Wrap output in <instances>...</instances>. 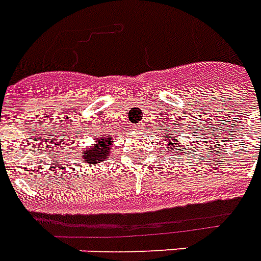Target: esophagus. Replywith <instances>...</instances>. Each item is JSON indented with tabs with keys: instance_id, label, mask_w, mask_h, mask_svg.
Segmentation results:
<instances>
[{
	"instance_id": "34e87169",
	"label": "esophagus",
	"mask_w": 261,
	"mask_h": 261,
	"mask_svg": "<svg viewBox=\"0 0 261 261\" xmlns=\"http://www.w3.org/2000/svg\"><path fill=\"white\" fill-rule=\"evenodd\" d=\"M132 128H133V130H140V129L143 128V125H141V124H136V125H133Z\"/></svg>"
}]
</instances>
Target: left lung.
<instances>
[{
    "label": "left lung",
    "mask_w": 261,
    "mask_h": 261,
    "mask_svg": "<svg viewBox=\"0 0 261 261\" xmlns=\"http://www.w3.org/2000/svg\"><path fill=\"white\" fill-rule=\"evenodd\" d=\"M178 136H179V133H176V136L175 137H171L168 133H163V137H166V139H164V141L167 143L166 148L167 149H170L171 155H172V149L175 151V153H176V151H178L176 148H178L179 144H180V141H178ZM183 151H185V148H183Z\"/></svg>",
    "instance_id": "1"
}]
</instances>
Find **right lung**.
Masks as SVG:
<instances>
[{
    "label": "right lung",
    "instance_id": "right-lung-1",
    "mask_svg": "<svg viewBox=\"0 0 261 261\" xmlns=\"http://www.w3.org/2000/svg\"><path fill=\"white\" fill-rule=\"evenodd\" d=\"M112 141L113 140L110 136H101L93 147L82 152V159L89 164H97L102 162L109 155L112 149Z\"/></svg>",
    "mask_w": 261,
    "mask_h": 261
}]
</instances>
